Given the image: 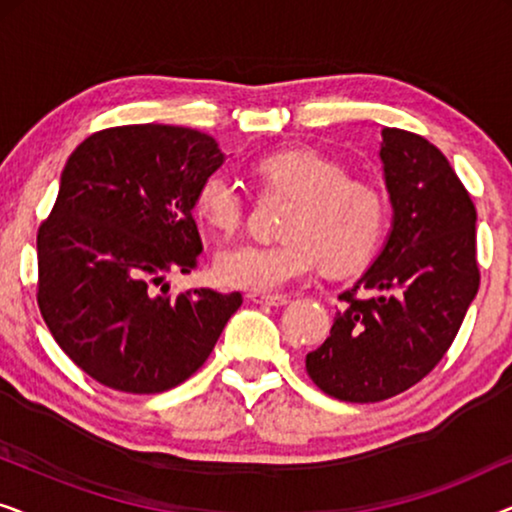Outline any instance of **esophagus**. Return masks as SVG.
<instances>
[{
	"mask_svg": "<svg viewBox=\"0 0 512 512\" xmlns=\"http://www.w3.org/2000/svg\"><path fill=\"white\" fill-rule=\"evenodd\" d=\"M249 300H254L258 305H270V307H282L291 300V296H284V293H249Z\"/></svg>",
	"mask_w": 512,
	"mask_h": 512,
	"instance_id": "1",
	"label": "esophagus"
}]
</instances>
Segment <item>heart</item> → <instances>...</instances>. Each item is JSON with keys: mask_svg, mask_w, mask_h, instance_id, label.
Here are the masks:
<instances>
[{"mask_svg": "<svg viewBox=\"0 0 512 512\" xmlns=\"http://www.w3.org/2000/svg\"><path fill=\"white\" fill-rule=\"evenodd\" d=\"M265 186L291 195L282 242H242L214 258L219 282L242 291H277L319 265L349 275L373 261L389 230V205L380 188L349 177L338 160L312 149L270 153L256 163ZM195 214L216 233L230 235L244 219V198L228 172H209L198 184Z\"/></svg>", "mask_w": 512, "mask_h": 512, "instance_id": "1", "label": "heart"}]
</instances>
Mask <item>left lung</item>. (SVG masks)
<instances>
[{"instance_id":"8db88e82","label":"left lung","mask_w":512,"mask_h":512,"mask_svg":"<svg viewBox=\"0 0 512 512\" xmlns=\"http://www.w3.org/2000/svg\"><path fill=\"white\" fill-rule=\"evenodd\" d=\"M380 160L391 233L305 359L312 382L347 403L384 401L429 375L480 286L475 207L447 158L415 132L384 128Z\"/></svg>"}]
</instances>
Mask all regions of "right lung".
<instances>
[{
	"mask_svg": "<svg viewBox=\"0 0 512 512\" xmlns=\"http://www.w3.org/2000/svg\"><path fill=\"white\" fill-rule=\"evenodd\" d=\"M223 160L205 132L156 123L100 130L69 156L37 235V303L62 352L104 387H177L242 305L237 291H157L198 265L195 191Z\"/></svg>",
	"mask_w": 512,
	"mask_h": 512,
	"instance_id": "obj_1",
	"label": "right lung"
}]
</instances>
